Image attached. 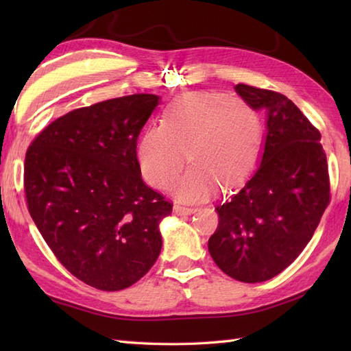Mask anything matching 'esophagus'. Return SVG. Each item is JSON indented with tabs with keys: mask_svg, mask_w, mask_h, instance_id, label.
<instances>
[{
	"mask_svg": "<svg viewBox=\"0 0 351 351\" xmlns=\"http://www.w3.org/2000/svg\"><path fill=\"white\" fill-rule=\"evenodd\" d=\"M196 211V208H189V206H182V205H175L173 206V213L176 215H190Z\"/></svg>",
	"mask_w": 351,
	"mask_h": 351,
	"instance_id": "34e87169",
	"label": "esophagus"
}]
</instances>
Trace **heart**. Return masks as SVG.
Segmentation results:
<instances>
[{
  "instance_id": "heart-1",
  "label": "heart",
  "mask_w": 351,
  "mask_h": 351,
  "mask_svg": "<svg viewBox=\"0 0 351 351\" xmlns=\"http://www.w3.org/2000/svg\"><path fill=\"white\" fill-rule=\"evenodd\" d=\"M263 125L241 98L217 92H191L175 99L164 123L149 125L137 146L145 180L167 189L187 160L193 166L176 182L173 193L184 202L213 196L219 185L235 187L249 176L259 156Z\"/></svg>"
}]
</instances>
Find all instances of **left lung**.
<instances>
[{"label": "left lung", "instance_id": "obj_1", "mask_svg": "<svg viewBox=\"0 0 351 351\" xmlns=\"http://www.w3.org/2000/svg\"><path fill=\"white\" fill-rule=\"evenodd\" d=\"M235 92L265 111V140L249 181L215 208L208 250L223 273L256 283L285 270L311 241L329 205V171L322 134L293 101L245 84Z\"/></svg>", "mask_w": 351, "mask_h": 351}]
</instances>
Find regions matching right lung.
<instances>
[{"label":"right lung","mask_w":351,"mask_h":351,"mask_svg":"<svg viewBox=\"0 0 351 351\" xmlns=\"http://www.w3.org/2000/svg\"><path fill=\"white\" fill-rule=\"evenodd\" d=\"M160 96L130 95L77 108L49 123L28 147L29 215L57 259L87 285L131 287L162 245L171 204L141 180L137 138Z\"/></svg>","instance_id":"right-lung-1"}]
</instances>
